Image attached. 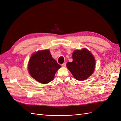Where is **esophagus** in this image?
<instances>
[{"mask_svg": "<svg viewBox=\"0 0 121 121\" xmlns=\"http://www.w3.org/2000/svg\"><path fill=\"white\" fill-rule=\"evenodd\" d=\"M61 66L63 67H65V66H66V63H64L63 64H62Z\"/></svg>", "mask_w": 121, "mask_h": 121, "instance_id": "esophagus-1", "label": "esophagus"}]
</instances>
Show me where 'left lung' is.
<instances>
[{
	"label": "left lung",
	"instance_id": "obj_1",
	"mask_svg": "<svg viewBox=\"0 0 121 121\" xmlns=\"http://www.w3.org/2000/svg\"><path fill=\"white\" fill-rule=\"evenodd\" d=\"M73 60L67 64V67L76 79L83 81L92 74L95 61L88 50H75L73 53Z\"/></svg>",
	"mask_w": 121,
	"mask_h": 121
}]
</instances>
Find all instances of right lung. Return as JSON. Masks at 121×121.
Masks as SVG:
<instances>
[{"label": "right lung", "mask_w": 121, "mask_h": 121, "mask_svg": "<svg viewBox=\"0 0 121 121\" xmlns=\"http://www.w3.org/2000/svg\"><path fill=\"white\" fill-rule=\"evenodd\" d=\"M60 68V65L53 59L49 50L39 51L33 54L28 64L31 76L42 84L52 81Z\"/></svg>", "instance_id": "add662e5"}]
</instances>
